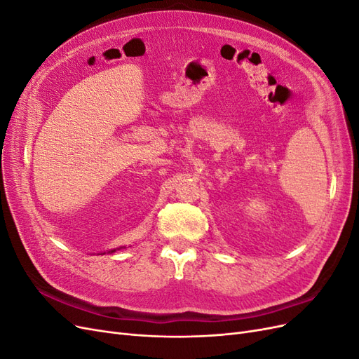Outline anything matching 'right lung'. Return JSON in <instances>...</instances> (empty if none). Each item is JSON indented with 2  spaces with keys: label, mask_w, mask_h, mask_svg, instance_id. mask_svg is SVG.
<instances>
[{
  "label": "right lung",
  "mask_w": 359,
  "mask_h": 359,
  "mask_svg": "<svg viewBox=\"0 0 359 359\" xmlns=\"http://www.w3.org/2000/svg\"><path fill=\"white\" fill-rule=\"evenodd\" d=\"M114 252H116V248H115V250H111V252H109V253H114Z\"/></svg>",
  "instance_id": "add662e5"
}]
</instances>
